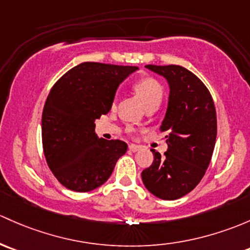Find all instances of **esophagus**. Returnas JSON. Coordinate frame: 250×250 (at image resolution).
<instances>
[{"mask_svg": "<svg viewBox=\"0 0 250 250\" xmlns=\"http://www.w3.org/2000/svg\"><path fill=\"white\" fill-rule=\"evenodd\" d=\"M140 148H141L140 146L134 145V144H132V145H129V149H130V151H132V152H138Z\"/></svg>", "mask_w": 250, "mask_h": 250, "instance_id": "1", "label": "esophagus"}]
</instances>
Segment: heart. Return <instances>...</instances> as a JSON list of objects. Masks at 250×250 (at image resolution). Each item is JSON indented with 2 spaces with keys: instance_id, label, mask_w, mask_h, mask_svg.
Masks as SVG:
<instances>
[{
  "instance_id": "b5f03b06",
  "label": "heart",
  "mask_w": 250,
  "mask_h": 250,
  "mask_svg": "<svg viewBox=\"0 0 250 250\" xmlns=\"http://www.w3.org/2000/svg\"><path fill=\"white\" fill-rule=\"evenodd\" d=\"M136 93L139 94L145 105H148L153 102L162 101L163 88L157 80L152 78H144L139 80L135 85Z\"/></svg>"
}]
</instances>
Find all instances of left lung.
<instances>
[{
  "label": "left lung",
  "instance_id": "obj_1",
  "mask_svg": "<svg viewBox=\"0 0 250 250\" xmlns=\"http://www.w3.org/2000/svg\"><path fill=\"white\" fill-rule=\"evenodd\" d=\"M167 81L169 102L160 132L167 133L165 156L152 149L154 160L141 172L149 193L176 200L193 190L211 162L217 138V115L206 86L181 65H146Z\"/></svg>",
  "mask_w": 250,
  "mask_h": 250
}]
</instances>
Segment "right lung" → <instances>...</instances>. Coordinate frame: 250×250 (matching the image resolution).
<instances>
[{"label": "right lung", "instance_id": "right-lung-1", "mask_svg": "<svg viewBox=\"0 0 250 250\" xmlns=\"http://www.w3.org/2000/svg\"><path fill=\"white\" fill-rule=\"evenodd\" d=\"M138 67L83 62L50 91L42 116V140L50 170L65 188L91 191L111 176L127 152L121 140L98 138L94 121L111 109L122 81Z\"/></svg>", "mask_w": 250, "mask_h": 250}]
</instances>
